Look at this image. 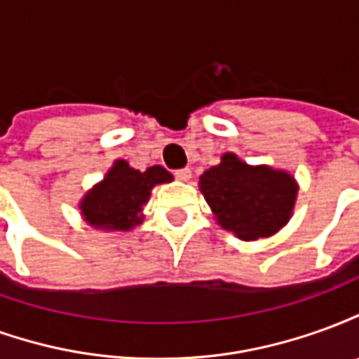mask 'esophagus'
<instances>
[{"label": "esophagus", "instance_id": "34e87169", "mask_svg": "<svg viewBox=\"0 0 359 359\" xmlns=\"http://www.w3.org/2000/svg\"><path fill=\"white\" fill-rule=\"evenodd\" d=\"M175 177H177V179L179 180H184V182H187V180H190L192 179V171H190V169H179V171H175Z\"/></svg>", "mask_w": 359, "mask_h": 359}]
</instances>
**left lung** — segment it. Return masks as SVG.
Segmentation results:
<instances>
[{
  "label": "left lung",
  "mask_w": 359,
  "mask_h": 359,
  "mask_svg": "<svg viewBox=\"0 0 359 359\" xmlns=\"http://www.w3.org/2000/svg\"><path fill=\"white\" fill-rule=\"evenodd\" d=\"M198 187L215 223L246 242L277 234L292 217L300 190L285 169L250 165L233 151L203 171Z\"/></svg>",
  "instance_id": "1"
}]
</instances>
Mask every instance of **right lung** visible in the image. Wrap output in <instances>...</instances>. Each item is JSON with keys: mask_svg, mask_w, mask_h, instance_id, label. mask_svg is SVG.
Here are the masks:
<instances>
[{"mask_svg": "<svg viewBox=\"0 0 359 359\" xmlns=\"http://www.w3.org/2000/svg\"><path fill=\"white\" fill-rule=\"evenodd\" d=\"M172 175L161 165L138 171L125 159H115L109 171L79 202L81 217L94 231H133L144 221V205L157 184L171 182Z\"/></svg>", "mask_w": 359, "mask_h": 359, "instance_id": "right-lung-1", "label": "right lung"}]
</instances>
